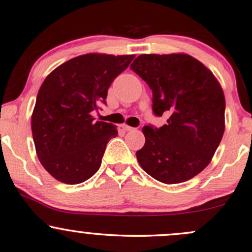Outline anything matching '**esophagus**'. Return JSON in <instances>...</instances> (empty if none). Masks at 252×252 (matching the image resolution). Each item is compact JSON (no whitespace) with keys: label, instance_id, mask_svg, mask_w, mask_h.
<instances>
[{"label":"esophagus","instance_id":"1","mask_svg":"<svg viewBox=\"0 0 252 252\" xmlns=\"http://www.w3.org/2000/svg\"><path fill=\"white\" fill-rule=\"evenodd\" d=\"M122 129L125 130V131H131V130H133L134 127L129 126H126V125H122Z\"/></svg>","mask_w":252,"mask_h":252}]
</instances>
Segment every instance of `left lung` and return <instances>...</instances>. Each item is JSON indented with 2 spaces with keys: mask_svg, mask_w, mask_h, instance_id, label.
Here are the masks:
<instances>
[{
  "mask_svg": "<svg viewBox=\"0 0 252 252\" xmlns=\"http://www.w3.org/2000/svg\"><path fill=\"white\" fill-rule=\"evenodd\" d=\"M151 88L155 116L166 125L143 127L144 147L136 153L158 182L179 184L209 164L225 130L224 92L210 70L183 54L140 55L130 66Z\"/></svg>",
  "mask_w": 252,
  "mask_h": 252,
  "instance_id": "left-lung-1",
  "label": "left lung"
}]
</instances>
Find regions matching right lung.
I'll use <instances>...</instances> for the list:
<instances>
[{
    "label": "right lung",
    "mask_w": 252,
    "mask_h": 252,
    "mask_svg": "<svg viewBox=\"0 0 252 252\" xmlns=\"http://www.w3.org/2000/svg\"><path fill=\"white\" fill-rule=\"evenodd\" d=\"M133 55L88 54L68 60L48 75L38 90L32 132L37 158L59 182H86L100 168L116 126L94 121L106 105L108 88L127 68Z\"/></svg>",
    "instance_id": "obj_1"
}]
</instances>
